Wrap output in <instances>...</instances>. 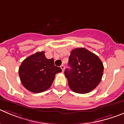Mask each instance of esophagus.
Returning a JSON list of instances; mask_svg holds the SVG:
<instances>
[{
  "label": "esophagus",
  "mask_w": 124,
  "mask_h": 124,
  "mask_svg": "<svg viewBox=\"0 0 124 124\" xmlns=\"http://www.w3.org/2000/svg\"><path fill=\"white\" fill-rule=\"evenodd\" d=\"M61 69H62V71H64V69H65V66L63 65H62L61 66Z\"/></svg>",
  "instance_id": "1"
}]
</instances>
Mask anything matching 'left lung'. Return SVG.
Returning <instances> with one entry per match:
<instances>
[{
	"mask_svg": "<svg viewBox=\"0 0 124 124\" xmlns=\"http://www.w3.org/2000/svg\"><path fill=\"white\" fill-rule=\"evenodd\" d=\"M64 73L70 88L78 93L91 92L99 85L103 73V65L99 57L84 48L71 51Z\"/></svg>",
	"mask_w": 124,
	"mask_h": 124,
	"instance_id": "left-lung-1",
	"label": "left lung"
}]
</instances>
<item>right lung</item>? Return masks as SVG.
Returning <instances> with one entry per match:
<instances>
[{"label": "right lung", "instance_id": "obj_1", "mask_svg": "<svg viewBox=\"0 0 124 124\" xmlns=\"http://www.w3.org/2000/svg\"><path fill=\"white\" fill-rule=\"evenodd\" d=\"M62 71L54 64V59H48L45 51L37 52L23 61L19 68L21 81L25 89L33 93L44 92L52 85L55 74Z\"/></svg>", "mask_w": 124, "mask_h": 124}]
</instances>
